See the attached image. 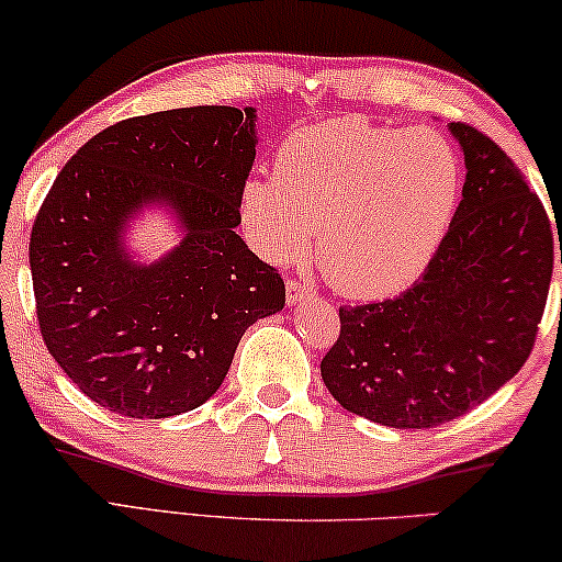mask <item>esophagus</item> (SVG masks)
Instances as JSON below:
<instances>
[{
  "instance_id": "34e87169",
  "label": "esophagus",
  "mask_w": 562,
  "mask_h": 562,
  "mask_svg": "<svg viewBox=\"0 0 562 562\" xmlns=\"http://www.w3.org/2000/svg\"><path fill=\"white\" fill-rule=\"evenodd\" d=\"M286 294H289V304H299V302H304V299L312 296V286L302 279H289Z\"/></svg>"
}]
</instances>
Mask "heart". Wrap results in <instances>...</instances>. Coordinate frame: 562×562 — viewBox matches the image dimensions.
Masks as SVG:
<instances>
[{
    "label": "heart",
    "mask_w": 562,
    "mask_h": 562,
    "mask_svg": "<svg viewBox=\"0 0 562 562\" xmlns=\"http://www.w3.org/2000/svg\"><path fill=\"white\" fill-rule=\"evenodd\" d=\"M460 166L432 130L337 117L291 133L273 176L243 187V233L260 256L294 263L312 250L335 291L381 299L409 286L450 225Z\"/></svg>",
    "instance_id": "heart-1"
}]
</instances>
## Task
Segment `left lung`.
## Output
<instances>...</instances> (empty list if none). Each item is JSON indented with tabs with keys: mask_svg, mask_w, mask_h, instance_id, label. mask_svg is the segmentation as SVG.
<instances>
[{
	"mask_svg": "<svg viewBox=\"0 0 562 562\" xmlns=\"http://www.w3.org/2000/svg\"><path fill=\"white\" fill-rule=\"evenodd\" d=\"M450 130L468 168L450 229L402 294L340 306V335L319 366L345 409L396 429L445 425L514 379L552 279L550 217L525 173L481 130Z\"/></svg>",
	"mask_w": 562,
	"mask_h": 562,
	"instance_id": "8db88e82",
	"label": "left lung"
}]
</instances>
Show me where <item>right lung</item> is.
Masks as SVG:
<instances>
[{
	"label": "right lung",
	"mask_w": 562,
	"mask_h": 562,
	"mask_svg": "<svg viewBox=\"0 0 562 562\" xmlns=\"http://www.w3.org/2000/svg\"><path fill=\"white\" fill-rule=\"evenodd\" d=\"M256 110L181 106L122 120L60 168L30 235L45 348L91 402L135 419L202 406L252 322L286 304L281 273L235 233L256 160ZM153 198L188 237L153 267L119 245Z\"/></svg>",
	"instance_id": "add662e5"
}]
</instances>
